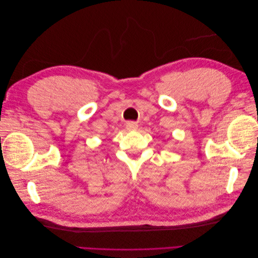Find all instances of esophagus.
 I'll use <instances>...</instances> for the list:
<instances>
[{
  "mask_svg": "<svg viewBox=\"0 0 258 258\" xmlns=\"http://www.w3.org/2000/svg\"><path fill=\"white\" fill-rule=\"evenodd\" d=\"M126 127H127L128 130L134 131V130L138 129V123L136 121H128L127 124H126Z\"/></svg>",
  "mask_w": 258,
  "mask_h": 258,
  "instance_id": "34e87169",
  "label": "esophagus"
}]
</instances>
